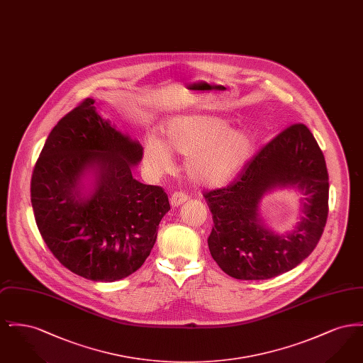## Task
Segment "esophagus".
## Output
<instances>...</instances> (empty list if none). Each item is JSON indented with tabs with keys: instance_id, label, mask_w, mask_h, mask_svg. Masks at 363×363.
Listing matches in <instances>:
<instances>
[{
	"instance_id": "esophagus-1",
	"label": "esophagus",
	"mask_w": 363,
	"mask_h": 363,
	"mask_svg": "<svg viewBox=\"0 0 363 363\" xmlns=\"http://www.w3.org/2000/svg\"><path fill=\"white\" fill-rule=\"evenodd\" d=\"M188 199H189L188 194H185V193H182V191H175V193L172 194V197H170V203H172L173 207H179L181 204L186 203Z\"/></svg>"
}]
</instances>
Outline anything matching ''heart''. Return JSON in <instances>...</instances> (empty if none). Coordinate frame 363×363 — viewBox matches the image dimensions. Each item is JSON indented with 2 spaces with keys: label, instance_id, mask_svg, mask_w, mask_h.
I'll return each mask as SVG.
<instances>
[{
  "label": "heart",
  "instance_id": "heart-1",
  "mask_svg": "<svg viewBox=\"0 0 363 363\" xmlns=\"http://www.w3.org/2000/svg\"><path fill=\"white\" fill-rule=\"evenodd\" d=\"M164 143L151 136L144 147V160L154 173L172 169L169 149L185 157V172L203 186H219L233 179L250 160L255 138L243 128H230V122L209 114L177 116L163 128Z\"/></svg>",
  "mask_w": 363,
  "mask_h": 363
}]
</instances>
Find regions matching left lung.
Returning a JSON list of instances; mask_svg holds the SVG:
<instances>
[{
  "mask_svg": "<svg viewBox=\"0 0 363 363\" xmlns=\"http://www.w3.org/2000/svg\"><path fill=\"white\" fill-rule=\"evenodd\" d=\"M279 187L303 194L304 216L293 232L277 235L262 223V197ZM324 155L303 123H294L264 145L225 188L206 191L213 227L211 256L227 275L264 280L291 271L314 250L328 218Z\"/></svg>",
  "mask_w": 363,
  "mask_h": 363,
  "instance_id": "8db88e82",
  "label": "left lung"
}]
</instances>
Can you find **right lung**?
<instances>
[{
	"instance_id": "add662e5",
	"label": "right lung",
	"mask_w": 363,
	"mask_h": 363,
	"mask_svg": "<svg viewBox=\"0 0 363 363\" xmlns=\"http://www.w3.org/2000/svg\"><path fill=\"white\" fill-rule=\"evenodd\" d=\"M94 104L86 98L52 128L35 163L31 203L55 259L88 280L116 281L150 256L170 203L160 186L133 178L141 144Z\"/></svg>"
}]
</instances>
